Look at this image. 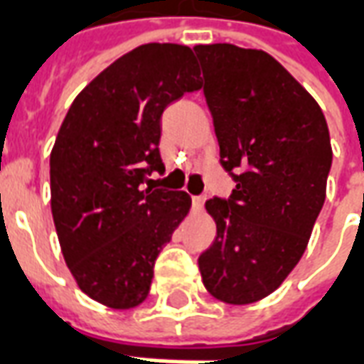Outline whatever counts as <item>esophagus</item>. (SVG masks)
<instances>
[{
    "label": "esophagus",
    "instance_id": "esophagus-1",
    "mask_svg": "<svg viewBox=\"0 0 364 364\" xmlns=\"http://www.w3.org/2000/svg\"><path fill=\"white\" fill-rule=\"evenodd\" d=\"M203 205H205V197H193V208L195 210H203Z\"/></svg>",
    "mask_w": 364,
    "mask_h": 364
}]
</instances>
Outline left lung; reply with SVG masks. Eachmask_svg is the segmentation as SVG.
Listing matches in <instances>:
<instances>
[{
  "mask_svg": "<svg viewBox=\"0 0 364 364\" xmlns=\"http://www.w3.org/2000/svg\"><path fill=\"white\" fill-rule=\"evenodd\" d=\"M220 164L236 168L228 200L208 198L213 245L198 257L205 289L244 306L279 289L306 252L326 200L331 144L308 91L263 50L197 44Z\"/></svg>",
  "mask_w": 364,
  "mask_h": 364,
  "instance_id": "1",
  "label": "left lung"
}]
</instances>
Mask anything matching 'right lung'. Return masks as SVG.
<instances>
[{"label":"right lung","instance_id":"add662e5","mask_svg":"<svg viewBox=\"0 0 364 364\" xmlns=\"http://www.w3.org/2000/svg\"><path fill=\"white\" fill-rule=\"evenodd\" d=\"M189 46L142 44L91 80L50 151V206L62 255L99 304L130 310L148 298L154 263L189 214L185 191L154 189L161 112L200 90Z\"/></svg>","mask_w":364,"mask_h":364}]
</instances>
